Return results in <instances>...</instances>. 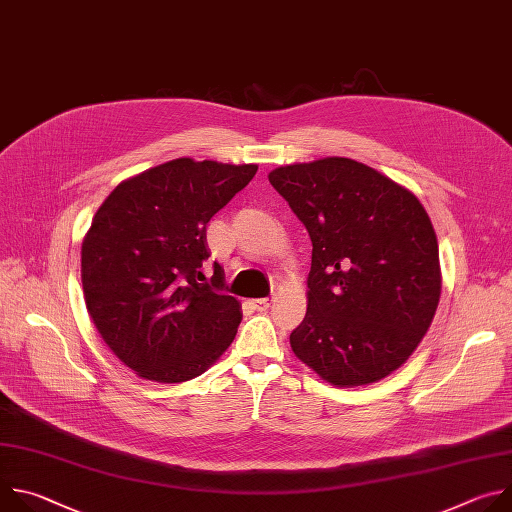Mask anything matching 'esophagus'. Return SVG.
Returning <instances> with one entry per match:
<instances>
[{
  "label": "esophagus",
  "instance_id": "34e87169",
  "mask_svg": "<svg viewBox=\"0 0 512 512\" xmlns=\"http://www.w3.org/2000/svg\"><path fill=\"white\" fill-rule=\"evenodd\" d=\"M251 306H253L257 312H265V310H269V308H271V300H267V298L253 300V302H251Z\"/></svg>",
  "mask_w": 512,
  "mask_h": 512
}]
</instances>
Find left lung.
Returning a JSON list of instances; mask_svg holds the SVG:
<instances>
[{
	"instance_id": "8db88e82",
	"label": "left lung",
	"mask_w": 512,
	"mask_h": 512,
	"mask_svg": "<svg viewBox=\"0 0 512 512\" xmlns=\"http://www.w3.org/2000/svg\"><path fill=\"white\" fill-rule=\"evenodd\" d=\"M267 178L314 247L308 312L289 336L291 350L334 387L389 377L423 340L442 296L423 204L350 158L279 166Z\"/></svg>"
}]
</instances>
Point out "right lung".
I'll use <instances>...</instances> for the list:
<instances>
[{"mask_svg": "<svg viewBox=\"0 0 512 512\" xmlns=\"http://www.w3.org/2000/svg\"><path fill=\"white\" fill-rule=\"evenodd\" d=\"M257 172V164L178 158L135 174L105 198L81 247L89 316L137 377L184 383L202 375L235 340L241 306L210 283L206 223Z\"/></svg>", "mask_w": 512, "mask_h": 512, "instance_id": "obj_1", "label": "right lung"}]
</instances>
